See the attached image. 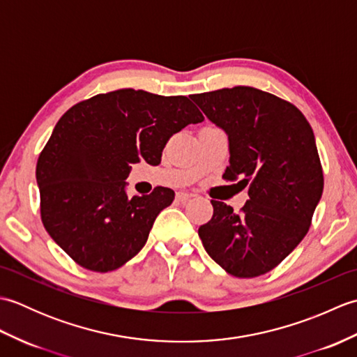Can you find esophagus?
<instances>
[{"label": "esophagus", "mask_w": 357, "mask_h": 357, "mask_svg": "<svg viewBox=\"0 0 357 357\" xmlns=\"http://www.w3.org/2000/svg\"><path fill=\"white\" fill-rule=\"evenodd\" d=\"M192 196H193V195L187 193V192H179V193L176 195V199H178V201H181V202H185V201L190 199Z\"/></svg>", "instance_id": "34e87169"}]
</instances>
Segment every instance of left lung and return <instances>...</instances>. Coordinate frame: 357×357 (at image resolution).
Returning <instances> with one entry per match:
<instances>
[{
    "instance_id": "left-lung-1",
    "label": "left lung",
    "mask_w": 357,
    "mask_h": 357,
    "mask_svg": "<svg viewBox=\"0 0 357 357\" xmlns=\"http://www.w3.org/2000/svg\"><path fill=\"white\" fill-rule=\"evenodd\" d=\"M192 100L229 135L230 165L222 179L250 187L239 213L211 199L213 216L198 230L202 245L231 276L265 275L305 238L322 196L312 126L294 104L255 87L221 89Z\"/></svg>"
}]
</instances>
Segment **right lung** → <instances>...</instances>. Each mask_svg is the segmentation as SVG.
<instances>
[{"label": "right lung", "instance_id": "right-lung-1", "mask_svg": "<svg viewBox=\"0 0 357 357\" xmlns=\"http://www.w3.org/2000/svg\"><path fill=\"white\" fill-rule=\"evenodd\" d=\"M204 121L187 96L121 89L75 104L59 118L36 162L44 229L79 267L107 273L146 245L174 192L128 198L130 164L161 162L174 133Z\"/></svg>", "mask_w": 357, "mask_h": 357}]
</instances>
